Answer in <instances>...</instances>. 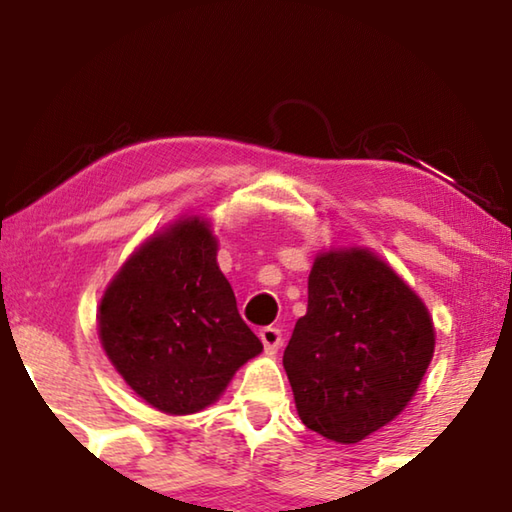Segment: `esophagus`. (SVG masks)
<instances>
[{
	"mask_svg": "<svg viewBox=\"0 0 512 512\" xmlns=\"http://www.w3.org/2000/svg\"><path fill=\"white\" fill-rule=\"evenodd\" d=\"M259 339L264 343V350L273 354L282 345V332L277 327H264L259 329Z\"/></svg>",
	"mask_w": 512,
	"mask_h": 512,
	"instance_id": "obj_1",
	"label": "esophagus"
}]
</instances>
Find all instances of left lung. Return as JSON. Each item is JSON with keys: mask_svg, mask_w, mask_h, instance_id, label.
<instances>
[{"mask_svg": "<svg viewBox=\"0 0 512 512\" xmlns=\"http://www.w3.org/2000/svg\"><path fill=\"white\" fill-rule=\"evenodd\" d=\"M427 307L366 250L316 257L307 314L284 350L298 415L336 443H359L400 415L433 357Z\"/></svg>", "mask_w": 512, "mask_h": 512, "instance_id": "left-lung-1", "label": "left lung"}]
</instances>
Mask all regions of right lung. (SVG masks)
Here are the masks:
<instances>
[{"label":"right lung","mask_w":512,"mask_h":512,"mask_svg":"<svg viewBox=\"0 0 512 512\" xmlns=\"http://www.w3.org/2000/svg\"><path fill=\"white\" fill-rule=\"evenodd\" d=\"M99 336L126 384L171 415L205 409L262 352L198 219L178 221L128 259L101 300Z\"/></svg>","instance_id":"right-lung-1"}]
</instances>
